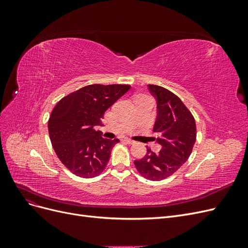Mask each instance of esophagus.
I'll return each instance as SVG.
<instances>
[{
    "instance_id": "34e87169",
    "label": "esophagus",
    "mask_w": 248,
    "mask_h": 248,
    "mask_svg": "<svg viewBox=\"0 0 248 248\" xmlns=\"http://www.w3.org/2000/svg\"><path fill=\"white\" fill-rule=\"evenodd\" d=\"M124 141L127 142V144H128V145H133L134 144V140H130L128 138H124Z\"/></svg>"
}]
</instances>
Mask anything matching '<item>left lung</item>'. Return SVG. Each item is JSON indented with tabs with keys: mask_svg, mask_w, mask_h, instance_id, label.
Listing matches in <instances>:
<instances>
[{
	"mask_svg": "<svg viewBox=\"0 0 248 248\" xmlns=\"http://www.w3.org/2000/svg\"><path fill=\"white\" fill-rule=\"evenodd\" d=\"M156 101L157 117L153 131L161 146L159 153L147 147V153L134 166L140 174L152 181L163 180L174 174L186 162L197 138L196 122L178 96L159 86L148 85Z\"/></svg>",
	"mask_w": 248,
	"mask_h": 248,
	"instance_id": "left-lung-1",
	"label": "left lung"
}]
</instances>
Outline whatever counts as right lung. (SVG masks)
<instances>
[{
  "instance_id": "1",
  "label": "right lung",
  "mask_w": 248,
  "mask_h": 248,
  "mask_svg": "<svg viewBox=\"0 0 248 248\" xmlns=\"http://www.w3.org/2000/svg\"><path fill=\"white\" fill-rule=\"evenodd\" d=\"M127 85H90L60 100L48 120V133L59 159L74 175L98 176L106 169L118 139L102 138L104 112L128 91Z\"/></svg>"
}]
</instances>
